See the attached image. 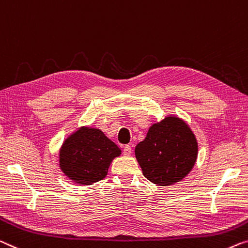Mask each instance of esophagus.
<instances>
[{
  "mask_svg": "<svg viewBox=\"0 0 248 248\" xmlns=\"http://www.w3.org/2000/svg\"><path fill=\"white\" fill-rule=\"evenodd\" d=\"M131 151H132V150H131V147L129 146V145L124 147V156H130Z\"/></svg>",
  "mask_w": 248,
  "mask_h": 248,
  "instance_id": "34e87169",
  "label": "esophagus"
}]
</instances>
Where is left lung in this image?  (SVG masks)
Wrapping results in <instances>:
<instances>
[{
	"instance_id": "obj_1",
	"label": "left lung",
	"mask_w": 248,
	"mask_h": 248,
	"mask_svg": "<svg viewBox=\"0 0 248 248\" xmlns=\"http://www.w3.org/2000/svg\"><path fill=\"white\" fill-rule=\"evenodd\" d=\"M197 154L198 143L191 129L173 116L151 125L135 149L143 176L159 186H169L186 177Z\"/></svg>"
}]
</instances>
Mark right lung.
<instances>
[{
  "instance_id": "add662e5",
  "label": "right lung",
  "mask_w": 248,
  "mask_h": 248,
  "mask_svg": "<svg viewBox=\"0 0 248 248\" xmlns=\"http://www.w3.org/2000/svg\"><path fill=\"white\" fill-rule=\"evenodd\" d=\"M121 150L101 130L82 127L69 137L60 149V168L79 185H92L105 178L113 158Z\"/></svg>"
}]
</instances>
